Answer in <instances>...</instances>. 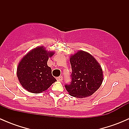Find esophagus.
<instances>
[{"mask_svg":"<svg viewBox=\"0 0 129 129\" xmlns=\"http://www.w3.org/2000/svg\"><path fill=\"white\" fill-rule=\"evenodd\" d=\"M57 80H58V81H62V80H63V77H62V76H59L58 77H57Z\"/></svg>","mask_w":129,"mask_h":129,"instance_id":"1","label":"esophagus"}]
</instances>
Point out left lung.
Listing matches in <instances>:
<instances>
[{
	"mask_svg": "<svg viewBox=\"0 0 129 129\" xmlns=\"http://www.w3.org/2000/svg\"><path fill=\"white\" fill-rule=\"evenodd\" d=\"M71 82L65 87L71 95L84 98L92 95L101 87L103 74L101 66L93 56L84 51H79L70 58Z\"/></svg>",
	"mask_w": 129,
	"mask_h": 129,
	"instance_id": "8db88e82",
	"label": "left lung"
}]
</instances>
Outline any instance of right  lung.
Here are the masks:
<instances>
[{"label": "right lung", "instance_id": "obj_1", "mask_svg": "<svg viewBox=\"0 0 129 129\" xmlns=\"http://www.w3.org/2000/svg\"><path fill=\"white\" fill-rule=\"evenodd\" d=\"M54 52H47L43 47L31 50L23 57L17 67V75L22 86L30 92L39 93L46 90L56 79L47 66L49 57Z\"/></svg>", "mask_w": 129, "mask_h": 129}]
</instances>
